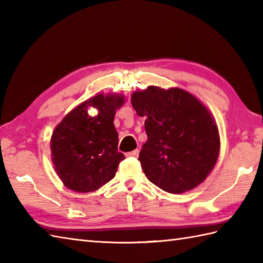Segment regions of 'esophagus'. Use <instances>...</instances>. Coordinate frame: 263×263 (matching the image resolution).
Masks as SVG:
<instances>
[{"mask_svg":"<svg viewBox=\"0 0 263 263\" xmlns=\"http://www.w3.org/2000/svg\"><path fill=\"white\" fill-rule=\"evenodd\" d=\"M138 155H139V149H136V150H133V152L125 154L126 157H136V156H138Z\"/></svg>","mask_w":263,"mask_h":263,"instance_id":"obj_1","label":"esophagus"}]
</instances>
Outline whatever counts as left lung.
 Wrapping results in <instances>:
<instances>
[{
    "mask_svg": "<svg viewBox=\"0 0 263 263\" xmlns=\"http://www.w3.org/2000/svg\"><path fill=\"white\" fill-rule=\"evenodd\" d=\"M137 114L146 117L148 140L139 160L148 180L168 193H183L204 181L219 154V136L210 113L185 90L150 86L132 95Z\"/></svg>",
    "mask_w": 263,
    "mask_h": 263,
    "instance_id": "obj_1",
    "label": "left lung"
}]
</instances>
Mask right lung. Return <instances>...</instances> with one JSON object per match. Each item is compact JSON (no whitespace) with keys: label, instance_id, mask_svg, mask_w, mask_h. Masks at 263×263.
<instances>
[{"label":"right lung","instance_id":"right-lung-1","mask_svg":"<svg viewBox=\"0 0 263 263\" xmlns=\"http://www.w3.org/2000/svg\"><path fill=\"white\" fill-rule=\"evenodd\" d=\"M122 96L97 95L66 115L53 132L52 159L64 185L76 192L96 191L114 178L124 155L117 152L119 135L114 126ZM89 105L99 115L89 117Z\"/></svg>","mask_w":263,"mask_h":263}]
</instances>
